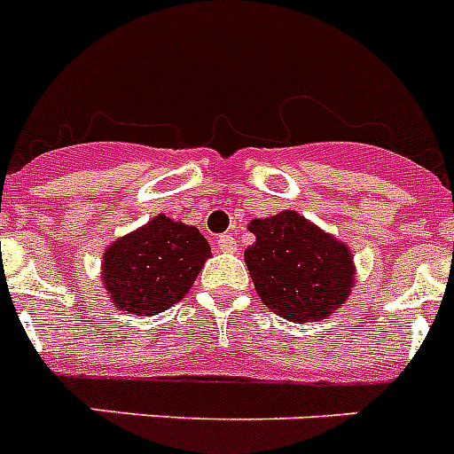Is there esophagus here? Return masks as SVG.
Listing matches in <instances>:
<instances>
[{
    "instance_id": "esophagus-1",
    "label": "esophagus",
    "mask_w": 454,
    "mask_h": 454,
    "mask_svg": "<svg viewBox=\"0 0 454 454\" xmlns=\"http://www.w3.org/2000/svg\"><path fill=\"white\" fill-rule=\"evenodd\" d=\"M236 239L231 234H223V236H218V250L220 252H236Z\"/></svg>"
}]
</instances>
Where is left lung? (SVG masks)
<instances>
[{
  "label": "left lung",
  "mask_w": 454,
  "mask_h": 454,
  "mask_svg": "<svg viewBox=\"0 0 454 454\" xmlns=\"http://www.w3.org/2000/svg\"><path fill=\"white\" fill-rule=\"evenodd\" d=\"M247 230L256 239L246 250L247 270L259 298L277 316L291 323H316L350 298V247L298 211L256 218Z\"/></svg>",
  "instance_id": "left-lung-1"
}]
</instances>
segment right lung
Returning a JSON list of instances; mask_svg holds the SVG:
<instances>
[{
	"instance_id": "right-lung-1",
	"label": "right lung",
	"mask_w": 454,
	"mask_h": 454,
	"mask_svg": "<svg viewBox=\"0 0 454 454\" xmlns=\"http://www.w3.org/2000/svg\"><path fill=\"white\" fill-rule=\"evenodd\" d=\"M208 256L198 227L159 214L106 247L104 288L124 314H161L186 295Z\"/></svg>"
}]
</instances>
